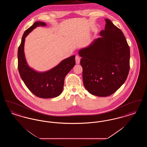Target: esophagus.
Segmentation results:
<instances>
[{
	"label": "esophagus",
	"mask_w": 147,
	"mask_h": 147,
	"mask_svg": "<svg viewBox=\"0 0 147 147\" xmlns=\"http://www.w3.org/2000/svg\"><path fill=\"white\" fill-rule=\"evenodd\" d=\"M80 61V58L78 56H76V62L77 64H79Z\"/></svg>",
	"instance_id": "1"
}]
</instances>
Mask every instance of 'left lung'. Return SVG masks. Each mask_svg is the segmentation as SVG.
<instances>
[{
  "label": "left lung",
  "mask_w": 147,
  "mask_h": 147,
  "mask_svg": "<svg viewBox=\"0 0 147 147\" xmlns=\"http://www.w3.org/2000/svg\"><path fill=\"white\" fill-rule=\"evenodd\" d=\"M100 37L80 49L84 86L89 93L108 96L125 83L129 70L130 50L123 32L105 19Z\"/></svg>",
  "instance_id": "1"
}]
</instances>
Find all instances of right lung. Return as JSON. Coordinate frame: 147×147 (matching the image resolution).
<instances>
[{
    "label": "right lung",
    "mask_w": 147,
    "mask_h": 147,
    "mask_svg": "<svg viewBox=\"0 0 147 147\" xmlns=\"http://www.w3.org/2000/svg\"><path fill=\"white\" fill-rule=\"evenodd\" d=\"M46 25L43 22L36 21L25 31L18 49V58L19 74L30 91L38 98H49L57 97L62 93L65 77L75 65L76 60L75 55L71 56L45 72L36 71L28 66L24 53L25 38L37 26Z\"/></svg>",
    "instance_id": "right-lung-1"
}]
</instances>
